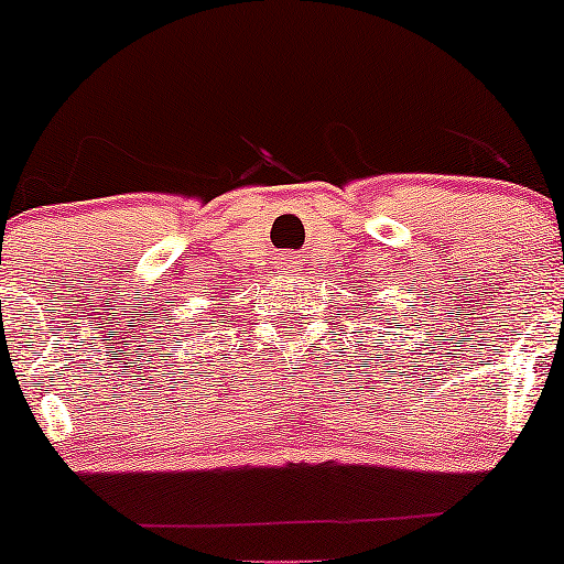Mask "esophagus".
Wrapping results in <instances>:
<instances>
[{
	"label": "esophagus",
	"mask_w": 564,
	"mask_h": 564,
	"mask_svg": "<svg viewBox=\"0 0 564 564\" xmlns=\"http://www.w3.org/2000/svg\"><path fill=\"white\" fill-rule=\"evenodd\" d=\"M283 264H286V267H292V261H289V259H286V261H283Z\"/></svg>",
	"instance_id": "obj_1"
}]
</instances>
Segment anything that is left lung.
Listing matches in <instances>:
<instances>
[{"label": "left lung", "mask_w": 564, "mask_h": 564, "mask_svg": "<svg viewBox=\"0 0 564 564\" xmlns=\"http://www.w3.org/2000/svg\"><path fill=\"white\" fill-rule=\"evenodd\" d=\"M379 292V289H377ZM392 324H395V327H401V322H398V316H392Z\"/></svg>", "instance_id": "8db88e82"}]
</instances>
